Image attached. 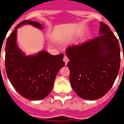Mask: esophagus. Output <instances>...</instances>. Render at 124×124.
I'll return each mask as SVG.
<instances>
[{
    "label": "esophagus",
    "instance_id": "esophagus-1",
    "mask_svg": "<svg viewBox=\"0 0 124 124\" xmlns=\"http://www.w3.org/2000/svg\"><path fill=\"white\" fill-rule=\"evenodd\" d=\"M63 60H64V62H65V64L66 65L67 64V63L69 62V58H68V57L66 56V55H64V59H63Z\"/></svg>",
    "mask_w": 124,
    "mask_h": 124
}]
</instances>
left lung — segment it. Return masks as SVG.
I'll return each mask as SVG.
<instances>
[{
	"label": "left lung",
	"instance_id": "obj_1",
	"mask_svg": "<svg viewBox=\"0 0 124 124\" xmlns=\"http://www.w3.org/2000/svg\"><path fill=\"white\" fill-rule=\"evenodd\" d=\"M100 24L98 37L66 49L71 87L79 96L90 101L110 90L120 68L118 40L106 23Z\"/></svg>",
	"mask_w": 124,
	"mask_h": 124
}]
</instances>
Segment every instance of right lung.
Wrapping results in <instances>:
<instances>
[{
  "instance_id": "obj_1",
  "label": "right lung",
  "mask_w": 124,
  "mask_h": 124,
  "mask_svg": "<svg viewBox=\"0 0 124 124\" xmlns=\"http://www.w3.org/2000/svg\"><path fill=\"white\" fill-rule=\"evenodd\" d=\"M26 23L43 28L41 23L31 20H24L16 26L6 43V73L21 96L39 101L51 92L57 73L65 63L63 54L52 55L46 51H41L37 55L26 56L22 52L16 43L17 29Z\"/></svg>"
}]
</instances>
